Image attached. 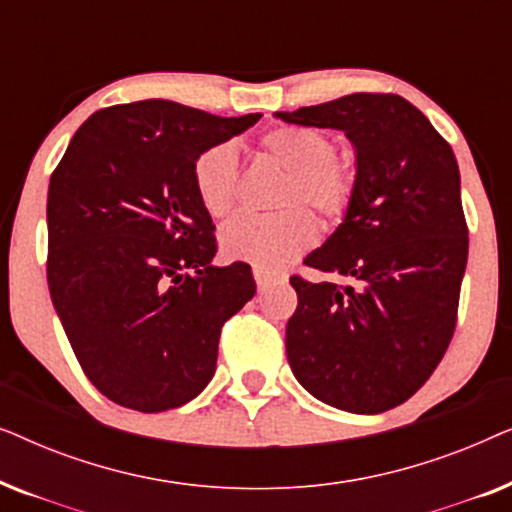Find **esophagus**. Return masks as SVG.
I'll use <instances>...</instances> for the list:
<instances>
[{"label": "esophagus", "mask_w": 512, "mask_h": 512, "mask_svg": "<svg viewBox=\"0 0 512 512\" xmlns=\"http://www.w3.org/2000/svg\"><path fill=\"white\" fill-rule=\"evenodd\" d=\"M254 279H256V284H258V291H265V289H270L272 284H277L279 279H282V275H279V272L254 268Z\"/></svg>", "instance_id": "1"}]
</instances>
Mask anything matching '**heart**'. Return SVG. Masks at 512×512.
Instances as JSON below:
<instances>
[{
    "instance_id": "heart-1",
    "label": "heart",
    "mask_w": 512,
    "mask_h": 512,
    "mask_svg": "<svg viewBox=\"0 0 512 512\" xmlns=\"http://www.w3.org/2000/svg\"><path fill=\"white\" fill-rule=\"evenodd\" d=\"M258 149L284 170L270 214H237L221 228L223 256L263 270H279L317 240V223L298 207L303 202L324 221L338 226L354 205L356 167L335 156L333 137L307 125H277L263 132ZM193 188L202 209L214 219L233 212L237 200V158L230 144H214L193 160ZM289 204V208H284Z\"/></svg>"
}]
</instances>
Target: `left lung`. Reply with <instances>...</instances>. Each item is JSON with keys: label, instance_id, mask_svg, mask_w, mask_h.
<instances>
[{"label": "left lung", "instance_id": "8db88e82", "mask_svg": "<svg viewBox=\"0 0 512 512\" xmlns=\"http://www.w3.org/2000/svg\"><path fill=\"white\" fill-rule=\"evenodd\" d=\"M277 118L345 132L359 177L345 221L305 258L333 279L291 277L293 375L333 408H396L429 380L457 326L468 261L457 158L429 118L394 93H354Z\"/></svg>", "mask_w": 512, "mask_h": 512}]
</instances>
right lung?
Instances as JSON below:
<instances>
[{"label":"right lung","instance_id":"right-lung-1","mask_svg":"<svg viewBox=\"0 0 512 512\" xmlns=\"http://www.w3.org/2000/svg\"><path fill=\"white\" fill-rule=\"evenodd\" d=\"M167 100L116 104L76 130L48 184V291L83 373L123 408H179L212 380L221 328L256 282L214 268L193 160L251 128Z\"/></svg>","mask_w":512,"mask_h":512}]
</instances>
